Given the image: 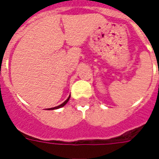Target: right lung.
Listing matches in <instances>:
<instances>
[{
	"mask_svg": "<svg viewBox=\"0 0 159 159\" xmlns=\"http://www.w3.org/2000/svg\"><path fill=\"white\" fill-rule=\"evenodd\" d=\"M70 95L68 98H67V100H66V101H64L61 105H59V106H58V107H52V108H48V110H55V109H59V108H61V107H63L64 106H66V104H67V102L69 101L70 100Z\"/></svg>",
	"mask_w": 159,
	"mask_h": 159,
	"instance_id": "right-lung-1",
	"label": "right lung"
}]
</instances>
